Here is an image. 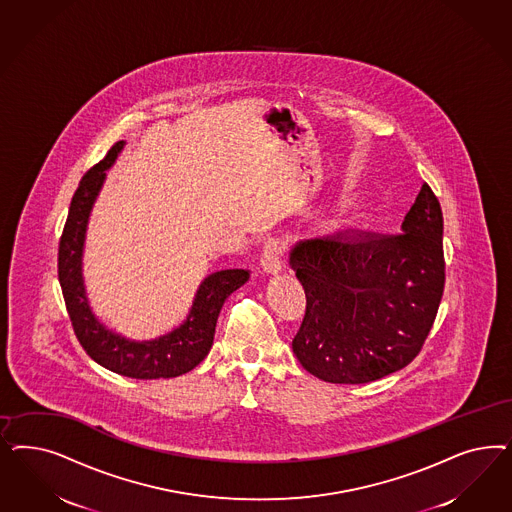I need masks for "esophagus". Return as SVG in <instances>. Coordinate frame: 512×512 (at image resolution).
Returning <instances> with one entry per match:
<instances>
[{"label": "esophagus", "instance_id": "34e87169", "mask_svg": "<svg viewBox=\"0 0 512 512\" xmlns=\"http://www.w3.org/2000/svg\"><path fill=\"white\" fill-rule=\"evenodd\" d=\"M282 252H284V247H282L281 241L279 239H267L264 245V254H262V258H260V265H262V269H264L267 275H277V273H281L282 269Z\"/></svg>", "mask_w": 512, "mask_h": 512}]
</instances>
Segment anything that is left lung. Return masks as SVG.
Here are the masks:
<instances>
[{
    "instance_id": "left-lung-1",
    "label": "left lung",
    "mask_w": 512,
    "mask_h": 512,
    "mask_svg": "<svg viewBox=\"0 0 512 512\" xmlns=\"http://www.w3.org/2000/svg\"><path fill=\"white\" fill-rule=\"evenodd\" d=\"M288 262L307 296L299 363L333 384L382 379L416 358L443 297L439 199L424 182L401 233L299 241Z\"/></svg>"
}]
</instances>
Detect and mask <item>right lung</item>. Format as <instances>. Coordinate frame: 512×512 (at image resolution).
Here are the masks:
<instances>
[{"label": "right lung", "instance_id": "1", "mask_svg": "<svg viewBox=\"0 0 512 512\" xmlns=\"http://www.w3.org/2000/svg\"><path fill=\"white\" fill-rule=\"evenodd\" d=\"M124 147L126 141L115 143L79 182L58 248V279L75 335L94 362L130 379H171L192 371L205 360L213 347L216 320L224 301L248 281L250 271L222 269L207 275L196 290L186 318L156 339L137 341L105 326L86 296L84 241L94 203L107 179L105 171L115 165Z\"/></svg>", "mask_w": 512, "mask_h": 512}]
</instances>
